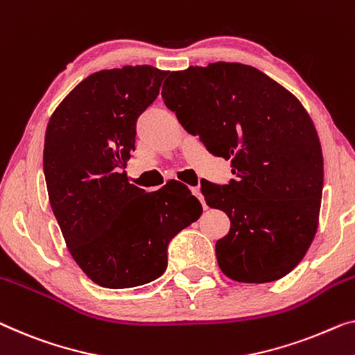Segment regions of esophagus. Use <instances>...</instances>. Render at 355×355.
<instances>
[{
  "label": "esophagus",
  "instance_id": "1",
  "mask_svg": "<svg viewBox=\"0 0 355 355\" xmlns=\"http://www.w3.org/2000/svg\"><path fill=\"white\" fill-rule=\"evenodd\" d=\"M191 191H193V194L196 196V198H198V199L200 200V204H202V207H204V209H207V204H205V200H204V196L200 194L199 188H191Z\"/></svg>",
  "mask_w": 355,
  "mask_h": 355
}]
</instances>
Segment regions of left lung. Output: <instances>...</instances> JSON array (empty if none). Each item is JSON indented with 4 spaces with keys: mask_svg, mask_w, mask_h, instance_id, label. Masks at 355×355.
<instances>
[{
    "mask_svg": "<svg viewBox=\"0 0 355 355\" xmlns=\"http://www.w3.org/2000/svg\"><path fill=\"white\" fill-rule=\"evenodd\" d=\"M162 100L209 153L231 159L230 183L200 182L209 207L231 220L215 244L221 271L247 284L284 277L314 239L324 188L319 135L303 105L263 71L228 62L172 71Z\"/></svg>",
    "mask_w": 355,
    "mask_h": 355,
    "instance_id": "obj_1",
    "label": "left lung"
}]
</instances>
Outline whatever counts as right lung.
Wrapping results in <instances>:
<instances>
[{
    "mask_svg": "<svg viewBox=\"0 0 355 355\" xmlns=\"http://www.w3.org/2000/svg\"><path fill=\"white\" fill-rule=\"evenodd\" d=\"M167 73L150 65L94 73L47 124L42 167L52 211L73 260L102 287L161 277L171 241L202 214L177 180L145 193L121 172L135 150L137 119Z\"/></svg>",
    "mask_w": 355,
    "mask_h": 355,
    "instance_id": "1",
    "label": "right lung"
}]
</instances>
